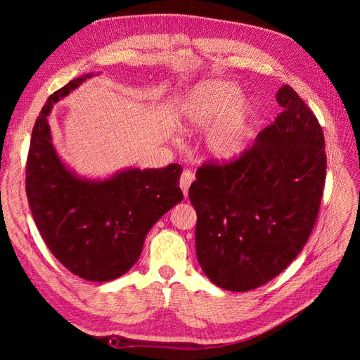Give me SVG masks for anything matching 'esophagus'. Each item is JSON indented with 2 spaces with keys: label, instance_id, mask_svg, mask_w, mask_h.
Masks as SVG:
<instances>
[{
  "label": "esophagus",
  "instance_id": "34e87169",
  "mask_svg": "<svg viewBox=\"0 0 360 360\" xmlns=\"http://www.w3.org/2000/svg\"><path fill=\"white\" fill-rule=\"evenodd\" d=\"M192 181H193V174L188 169L183 171L181 177H180V188L184 193V197H188V195H189V186H191Z\"/></svg>",
  "mask_w": 360,
  "mask_h": 360
}]
</instances>
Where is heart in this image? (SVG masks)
I'll return each instance as SVG.
<instances>
[{
	"label": "heart",
	"mask_w": 360,
	"mask_h": 360,
	"mask_svg": "<svg viewBox=\"0 0 360 360\" xmlns=\"http://www.w3.org/2000/svg\"><path fill=\"white\" fill-rule=\"evenodd\" d=\"M242 90L233 82L201 84L184 97L179 115L186 132L210 129L207 146L219 160L236 158L245 147L250 106L240 102Z\"/></svg>",
	"instance_id": "heart-1"
}]
</instances>
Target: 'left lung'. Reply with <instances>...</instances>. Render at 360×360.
Returning <instances> with one entry per match:
<instances>
[{
  "label": "left lung",
  "mask_w": 360,
  "mask_h": 360,
  "mask_svg": "<svg viewBox=\"0 0 360 360\" xmlns=\"http://www.w3.org/2000/svg\"><path fill=\"white\" fill-rule=\"evenodd\" d=\"M282 112L252 147L231 160L204 162L189 188L197 210L198 263L214 285L249 291L299 255L320 212L324 135L290 85L276 93Z\"/></svg>",
  "instance_id": "obj_1"
}]
</instances>
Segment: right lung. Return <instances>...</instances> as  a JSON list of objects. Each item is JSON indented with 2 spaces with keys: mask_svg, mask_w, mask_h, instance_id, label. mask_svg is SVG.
Segmentation results:
<instances>
[{
  "mask_svg": "<svg viewBox=\"0 0 360 360\" xmlns=\"http://www.w3.org/2000/svg\"><path fill=\"white\" fill-rule=\"evenodd\" d=\"M91 73L48 97L32 127L25 191L37 230L52 255L73 275L105 282L124 275L143 250L150 228L183 200L181 167L127 169L103 181L76 177L51 143L48 115Z\"/></svg>",
  "mask_w": 360,
  "mask_h": 360,
  "instance_id": "right-lung-1",
  "label": "right lung"
}]
</instances>
